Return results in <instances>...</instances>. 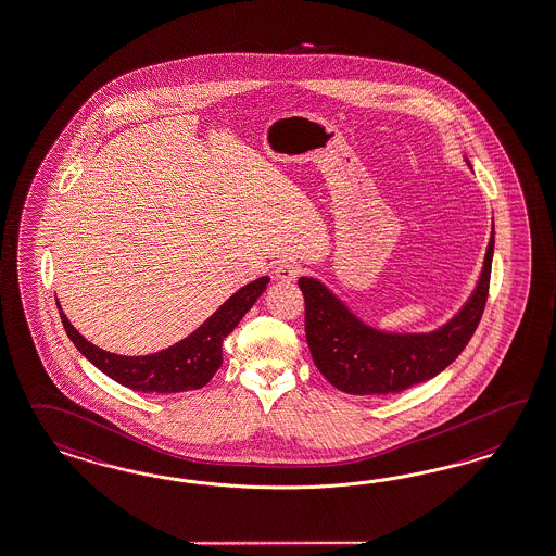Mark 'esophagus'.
<instances>
[{
  "label": "esophagus",
  "mask_w": 556,
  "mask_h": 556,
  "mask_svg": "<svg viewBox=\"0 0 556 556\" xmlns=\"http://www.w3.org/2000/svg\"><path fill=\"white\" fill-rule=\"evenodd\" d=\"M300 266L299 264H294V262H282V264H278V268H276V276H278V280H285V282H292V280H296L300 276Z\"/></svg>",
  "instance_id": "obj_1"
}]
</instances>
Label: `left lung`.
I'll return each instance as SVG.
<instances>
[{"instance_id":"1","label":"left lung","mask_w":556,"mask_h":556,"mask_svg":"<svg viewBox=\"0 0 556 556\" xmlns=\"http://www.w3.org/2000/svg\"><path fill=\"white\" fill-rule=\"evenodd\" d=\"M494 254V226L484 268L470 300L433 332H381L367 327L314 278H300L306 341L314 365L349 395H391L440 375L466 349L484 314Z\"/></svg>"}]
</instances>
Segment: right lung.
Listing matches in <instances>:
<instances>
[{
	"label": "right lung",
	"mask_w": 556,
	"mask_h": 556,
	"mask_svg": "<svg viewBox=\"0 0 556 556\" xmlns=\"http://www.w3.org/2000/svg\"><path fill=\"white\" fill-rule=\"evenodd\" d=\"M270 282L268 276H262L254 282L240 288L233 296H229L195 332H191L184 341L175 342L169 349L144 356L114 355L102 351L72 327L66 314L60 318L71 337L74 346L104 375H109L116 383L125 384L132 391L143 393H181L191 389H201L210 383L215 370L222 367V344L243 314L248 313L260 294Z\"/></svg>",
	"instance_id": "1"
}]
</instances>
